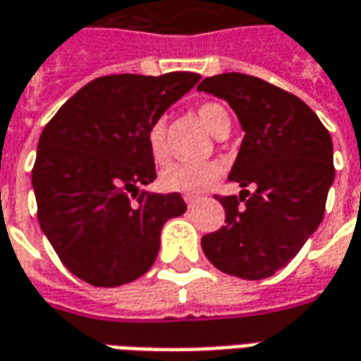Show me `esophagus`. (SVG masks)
Listing matches in <instances>:
<instances>
[{"label": "esophagus", "instance_id": "1", "mask_svg": "<svg viewBox=\"0 0 361 361\" xmlns=\"http://www.w3.org/2000/svg\"><path fill=\"white\" fill-rule=\"evenodd\" d=\"M185 203H188V207H193L195 203H199L201 201V197H197V195H185Z\"/></svg>", "mask_w": 361, "mask_h": 361}]
</instances>
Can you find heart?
I'll return each instance as SVG.
<instances>
[{"mask_svg": "<svg viewBox=\"0 0 361 361\" xmlns=\"http://www.w3.org/2000/svg\"><path fill=\"white\" fill-rule=\"evenodd\" d=\"M197 117L203 127L213 135L221 137L231 130V115L221 103L209 102L199 105ZM146 145L148 152L156 164H166L170 158V145L166 137V123L162 119L154 121L146 130ZM221 176V168L213 162L205 164H172L160 173V185L166 191L183 193V195H197L213 185Z\"/></svg>", "mask_w": 361, "mask_h": 361, "instance_id": "heart-1", "label": "heart"}]
</instances>
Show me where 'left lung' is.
I'll return each mask as SVG.
<instances>
[{
	"mask_svg": "<svg viewBox=\"0 0 361 361\" xmlns=\"http://www.w3.org/2000/svg\"><path fill=\"white\" fill-rule=\"evenodd\" d=\"M199 92L228 103L244 130L228 173L240 195L216 197L226 224L205 234L201 248L228 276H274L321 224L334 181L332 138L307 103L254 75L205 78Z\"/></svg>",
	"mask_w": 361,
	"mask_h": 361,
	"instance_id": "obj_1",
	"label": "left lung"
}]
</instances>
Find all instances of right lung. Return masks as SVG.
Masks as SVG:
<instances>
[{
    "label": "right lung",
    "mask_w": 361,
    "mask_h": 361,
    "mask_svg": "<svg viewBox=\"0 0 361 361\" xmlns=\"http://www.w3.org/2000/svg\"><path fill=\"white\" fill-rule=\"evenodd\" d=\"M199 78L103 75L42 130L32 168L40 228L62 264L90 286L117 287L145 276L166 221L185 213L180 193L140 191L156 180L146 130Z\"/></svg>",
    "instance_id": "add662e5"
}]
</instances>
